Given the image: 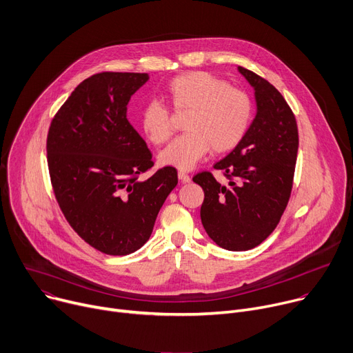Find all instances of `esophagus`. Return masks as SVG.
Returning <instances> with one entry per match:
<instances>
[{"label": "esophagus", "instance_id": "esophagus-1", "mask_svg": "<svg viewBox=\"0 0 353 353\" xmlns=\"http://www.w3.org/2000/svg\"><path fill=\"white\" fill-rule=\"evenodd\" d=\"M179 179H180V181H183V183H188L191 179H190V176L185 173V172H179Z\"/></svg>", "mask_w": 353, "mask_h": 353}]
</instances>
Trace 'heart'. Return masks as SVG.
Instances as JSON below:
<instances>
[{
    "mask_svg": "<svg viewBox=\"0 0 353 353\" xmlns=\"http://www.w3.org/2000/svg\"><path fill=\"white\" fill-rule=\"evenodd\" d=\"M166 95L176 111H190L183 125L187 132L159 154L160 163L166 166L188 170L210 149L216 153L231 150L248 131L252 118L248 94L210 73L191 72L174 77ZM141 126L154 145L165 143L173 131L169 110L156 100L143 105Z\"/></svg>",
    "mask_w": 353,
    "mask_h": 353,
    "instance_id": "b5f03b06",
    "label": "heart"
}]
</instances>
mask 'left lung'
<instances>
[{"mask_svg": "<svg viewBox=\"0 0 353 353\" xmlns=\"http://www.w3.org/2000/svg\"><path fill=\"white\" fill-rule=\"evenodd\" d=\"M254 90L256 117L235 149L214 165L230 181L210 172L193 181L204 190L201 222L208 236L227 250L261 245L277 227L290 199L299 150L296 117L268 80L238 68Z\"/></svg>", "mask_w": 353, "mask_h": 353, "instance_id": "8db88e82", "label": "left lung"}]
</instances>
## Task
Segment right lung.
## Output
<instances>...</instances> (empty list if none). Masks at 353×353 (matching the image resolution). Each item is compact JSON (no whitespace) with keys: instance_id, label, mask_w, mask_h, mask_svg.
Instances as JSON below:
<instances>
[{"instance_id":"add662e5","label":"right lung","mask_w":353,"mask_h":353,"mask_svg":"<svg viewBox=\"0 0 353 353\" xmlns=\"http://www.w3.org/2000/svg\"><path fill=\"white\" fill-rule=\"evenodd\" d=\"M146 73L104 72L81 81L54 115L48 166L56 200L72 228L97 250L122 256L149 239L177 185V170L153 166L152 153L126 118Z\"/></svg>"}]
</instances>
